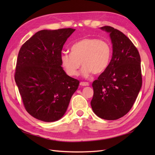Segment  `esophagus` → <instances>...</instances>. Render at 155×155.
Here are the masks:
<instances>
[{
	"mask_svg": "<svg viewBox=\"0 0 155 155\" xmlns=\"http://www.w3.org/2000/svg\"><path fill=\"white\" fill-rule=\"evenodd\" d=\"M80 85L82 87H86V86H89V83H87V82H81Z\"/></svg>",
	"mask_w": 155,
	"mask_h": 155,
	"instance_id": "esophagus-1",
	"label": "esophagus"
}]
</instances>
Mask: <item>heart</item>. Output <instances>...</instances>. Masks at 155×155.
Instances as JSON below:
<instances>
[{
    "label": "heart",
    "mask_w": 155,
    "mask_h": 155,
    "mask_svg": "<svg viewBox=\"0 0 155 155\" xmlns=\"http://www.w3.org/2000/svg\"><path fill=\"white\" fill-rule=\"evenodd\" d=\"M71 53L64 52L61 57L62 67L69 76H77L83 66L82 73L88 77L93 73L100 74L106 71L111 58V47L108 42L94 38H85L76 42Z\"/></svg>",
    "instance_id": "b5f03b06"
}]
</instances>
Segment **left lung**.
<instances>
[{"label": "left lung", "instance_id": "obj_1", "mask_svg": "<svg viewBox=\"0 0 155 155\" xmlns=\"http://www.w3.org/2000/svg\"><path fill=\"white\" fill-rule=\"evenodd\" d=\"M109 33L113 56L106 71L93 83V112L105 120H117L132 108L142 87L140 57L133 42L120 31L101 27Z\"/></svg>", "mask_w": 155, "mask_h": 155}]
</instances>
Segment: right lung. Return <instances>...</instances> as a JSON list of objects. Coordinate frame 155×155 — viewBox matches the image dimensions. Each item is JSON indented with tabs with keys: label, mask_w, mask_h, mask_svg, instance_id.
I'll return each mask as SVG.
<instances>
[{
	"label": "right lung",
	"mask_w": 155,
	"mask_h": 155,
	"mask_svg": "<svg viewBox=\"0 0 155 155\" xmlns=\"http://www.w3.org/2000/svg\"><path fill=\"white\" fill-rule=\"evenodd\" d=\"M75 29L42 30L20 49L15 79L25 109L44 122L64 116L79 81L62 67L63 45Z\"/></svg>",
	"instance_id": "right-lung-1"
}]
</instances>
